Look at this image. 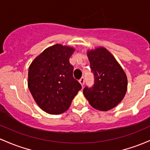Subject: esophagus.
Masks as SVG:
<instances>
[{"mask_svg": "<svg viewBox=\"0 0 150 150\" xmlns=\"http://www.w3.org/2000/svg\"><path fill=\"white\" fill-rule=\"evenodd\" d=\"M79 82H80V83L82 85V86H83V84H84V82H85V78L83 76L81 77V79L79 80Z\"/></svg>", "mask_w": 150, "mask_h": 150, "instance_id": "esophagus-1", "label": "esophagus"}]
</instances>
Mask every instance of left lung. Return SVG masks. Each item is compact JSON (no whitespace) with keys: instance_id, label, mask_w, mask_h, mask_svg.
I'll use <instances>...</instances> for the list:
<instances>
[{"instance_id":"left-lung-1","label":"left lung","mask_w":150,"mask_h":150,"mask_svg":"<svg viewBox=\"0 0 150 150\" xmlns=\"http://www.w3.org/2000/svg\"><path fill=\"white\" fill-rule=\"evenodd\" d=\"M88 57L94 84L84 88V96L93 108L102 111L111 110L125 96L128 86L126 75L106 48L101 47L89 51Z\"/></svg>"}]
</instances>
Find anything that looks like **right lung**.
<instances>
[{
  "instance_id": "add662e5",
  "label": "right lung",
  "mask_w": 150,
  "mask_h": 150,
  "mask_svg": "<svg viewBox=\"0 0 150 150\" xmlns=\"http://www.w3.org/2000/svg\"><path fill=\"white\" fill-rule=\"evenodd\" d=\"M73 48L59 44L46 48L36 57L28 71V88L38 105L47 113L66 111L82 88L73 77L69 57Z\"/></svg>"
}]
</instances>
